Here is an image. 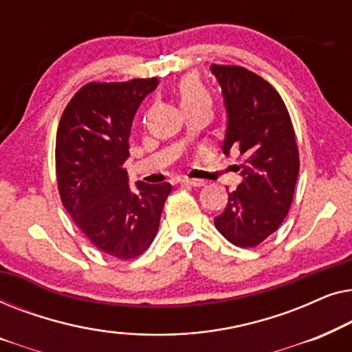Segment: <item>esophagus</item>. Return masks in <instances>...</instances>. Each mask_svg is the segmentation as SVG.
<instances>
[{
	"label": "esophagus",
	"instance_id": "esophagus-1",
	"mask_svg": "<svg viewBox=\"0 0 352 352\" xmlns=\"http://www.w3.org/2000/svg\"><path fill=\"white\" fill-rule=\"evenodd\" d=\"M182 182H184V184H187V186H192V187L205 186V181L204 179H190V177H184V179H182Z\"/></svg>",
	"mask_w": 352,
	"mask_h": 352
}]
</instances>
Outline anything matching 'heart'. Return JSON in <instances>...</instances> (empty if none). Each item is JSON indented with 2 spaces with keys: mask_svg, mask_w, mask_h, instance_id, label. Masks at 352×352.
Masks as SVG:
<instances>
[{
  "mask_svg": "<svg viewBox=\"0 0 352 352\" xmlns=\"http://www.w3.org/2000/svg\"><path fill=\"white\" fill-rule=\"evenodd\" d=\"M179 98L182 105L206 104L210 105L211 98L206 88L195 75H187L179 83Z\"/></svg>",
  "mask_w": 352,
  "mask_h": 352,
  "instance_id": "obj_1",
  "label": "heart"
}]
</instances>
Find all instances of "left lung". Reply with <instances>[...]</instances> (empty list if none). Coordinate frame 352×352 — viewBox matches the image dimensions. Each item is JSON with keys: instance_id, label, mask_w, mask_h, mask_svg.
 <instances>
[{"instance_id": "8db88e82", "label": "left lung", "mask_w": 352, "mask_h": 352, "mask_svg": "<svg viewBox=\"0 0 352 352\" xmlns=\"http://www.w3.org/2000/svg\"><path fill=\"white\" fill-rule=\"evenodd\" d=\"M223 91L228 128L223 152L239 148L242 182L229 192L214 226L235 247H256L276 232L290 210L300 157L280 94L243 67H210Z\"/></svg>"}]
</instances>
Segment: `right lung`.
Returning <instances> with one entry per match:
<instances>
[{
    "mask_svg": "<svg viewBox=\"0 0 352 352\" xmlns=\"http://www.w3.org/2000/svg\"><path fill=\"white\" fill-rule=\"evenodd\" d=\"M157 78L88 83L62 113L56 175L62 205L91 243L118 259L142 254L155 239L170 182L129 187L124 162L139 105Z\"/></svg>",
    "mask_w": 352,
    "mask_h": 352,
    "instance_id": "obj_1",
    "label": "right lung"
}]
</instances>
